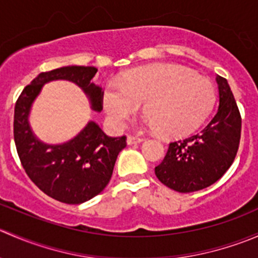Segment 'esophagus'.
Segmentation results:
<instances>
[{
	"instance_id": "1",
	"label": "esophagus",
	"mask_w": 258,
	"mask_h": 258,
	"mask_svg": "<svg viewBox=\"0 0 258 258\" xmlns=\"http://www.w3.org/2000/svg\"><path fill=\"white\" fill-rule=\"evenodd\" d=\"M144 141V139H141V137H135V136H128L127 137V144L128 145H136V144H140V142Z\"/></svg>"
}]
</instances>
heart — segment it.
Returning a JSON list of instances; mask_svg holds the SVG:
<instances>
[{"mask_svg": "<svg viewBox=\"0 0 258 258\" xmlns=\"http://www.w3.org/2000/svg\"><path fill=\"white\" fill-rule=\"evenodd\" d=\"M216 101V88L186 67L156 63L123 75L103 91V108L116 128H122L145 103L147 124L166 137H183L206 121Z\"/></svg>", "mask_w": 258, "mask_h": 258, "instance_id": "heart-1", "label": "heart"}]
</instances>
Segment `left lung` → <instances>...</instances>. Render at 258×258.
Masks as SVG:
<instances>
[{
	"instance_id": "left-lung-1",
	"label": "left lung",
	"mask_w": 258,
	"mask_h": 258,
	"mask_svg": "<svg viewBox=\"0 0 258 258\" xmlns=\"http://www.w3.org/2000/svg\"><path fill=\"white\" fill-rule=\"evenodd\" d=\"M220 95L217 113L199 134L168 145L157 178L181 194L204 189L231 167L241 139V114L227 80L216 77Z\"/></svg>"
}]
</instances>
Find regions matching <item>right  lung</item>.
<instances>
[{
    "label": "right lung",
    "instance_id": "1",
    "mask_svg": "<svg viewBox=\"0 0 258 258\" xmlns=\"http://www.w3.org/2000/svg\"><path fill=\"white\" fill-rule=\"evenodd\" d=\"M96 72L97 69L92 66H67L42 72L23 88L15 105L14 137L21 165L41 191L63 204H83L103 191L119 151L126 147V136H107L91 121L71 141L46 145L31 131L28 113L42 86L53 80L79 85L93 110L100 112L103 107L102 88L91 81Z\"/></svg>",
    "mask_w": 258,
    "mask_h": 258
}]
</instances>
